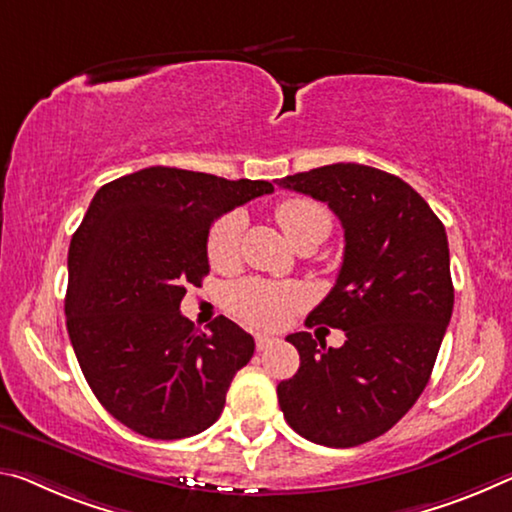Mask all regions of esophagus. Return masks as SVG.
I'll return each instance as SVG.
<instances>
[{
  "label": "esophagus",
  "instance_id": "obj_1",
  "mask_svg": "<svg viewBox=\"0 0 512 512\" xmlns=\"http://www.w3.org/2000/svg\"><path fill=\"white\" fill-rule=\"evenodd\" d=\"M275 344V339L269 337V335H255V346L257 351H264V348H269Z\"/></svg>",
  "mask_w": 512,
  "mask_h": 512
}]
</instances>
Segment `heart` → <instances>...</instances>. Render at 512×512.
<instances>
[{"label":"heart","instance_id":"heart-1","mask_svg":"<svg viewBox=\"0 0 512 512\" xmlns=\"http://www.w3.org/2000/svg\"><path fill=\"white\" fill-rule=\"evenodd\" d=\"M275 218L285 237L296 248L319 243L332 230V216L319 202L307 198H287L275 207ZM243 232L241 212H230L218 218L207 237V259L216 271H230L239 262V243ZM310 303V291L298 282L241 280L227 289V307L243 323L253 328H282L300 307Z\"/></svg>","mask_w":512,"mask_h":512}]
</instances>
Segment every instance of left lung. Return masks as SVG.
I'll list each match as a JSON object with an SVG mask.
<instances>
[{
  "label": "left lung",
  "instance_id": "8db88e82",
  "mask_svg": "<svg viewBox=\"0 0 512 512\" xmlns=\"http://www.w3.org/2000/svg\"><path fill=\"white\" fill-rule=\"evenodd\" d=\"M278 184L326 202L346 243L335 287L307 316L346 342L287 337L300 367L278 385L280 410L305 440L348 449L387 433L428 385L453 312L449 241L428 202L385 170L332 164Z\"/></svg>",
  "mask_w": 512,
  "mask_h": 512
}]
</instances>
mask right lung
I'll return each instance as SVG.
<instances>
[{
	"label": "right lung",
	"instance_id": "obj_1",
	"mask_svg": "<svg viewBox=\"0 0 512 512\" xmlns=\"http://www.w3.org/2000/svg\"><path fill=\"white\" fill-rule=\"evenodd\" d=\"M271 191L264 180L152 166L91 200L70 241L66 326L97 401L134 433L182 440L221 417L255 339L225 316L200 332L180 303L209 273L216 218Z\"/></svg>",
	"mask_w": 512,
	"mask_h": 512
}]
</instances>
